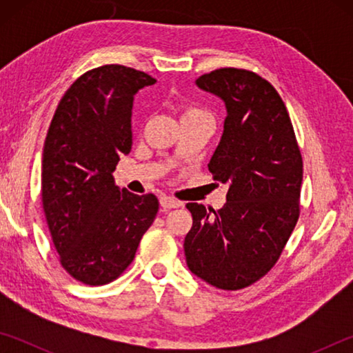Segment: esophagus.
Listing matches in <instances>:
<instances>
[{
	"label": "esophagus",
	"instance_id": "esophagus-1",
	"mask_svg": "<svg viewBox=\"0 0 353 353\" xmlns=\"http://www.w3.org/2000/svg\"><path fill=\"white\" fill-rule=\"evenodd\" d=\"M160 205H162L163 208H177V207L182 205V202L174 199V198H171V196L165 194V196H162V198H160Z\"/></svg>",
	"mask_w": 353,
	"mask_h": 353
}]
</instances>
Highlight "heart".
<instances>
[{
  "label": "heart",
  "instance_id": "b5f03b06",
  "mask_svg": "<svg viewBox=\"0 0 353 353\" xmlns=\"http://www.w3.org/2000/svg\"><path fill=\"white\" fill-rule=\"evenodd\" d=\"M207 115L204 110L198 109V107H185L182 112V118H191V117H202Z\"/></svg>",
  "mask_w": 353,
  "mask_h": 353
}]
</instances>
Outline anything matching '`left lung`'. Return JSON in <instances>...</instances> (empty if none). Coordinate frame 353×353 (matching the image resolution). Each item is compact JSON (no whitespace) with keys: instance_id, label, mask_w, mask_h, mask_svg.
I'll return each instance as SVG.
<instances>
[{"instance_id":"obj_1","label":"left lung","mask_w":353,"mask_h":353,"mask_svg":"<svg viewBox=\"0 0 353 353\" xmlns=\"http://www.w3.org/2000/svg\"><path fill=\"white\" fill-rule=\"evenodd\" d=\"M224 101L227 117L208 170L229 185L219 210L190 202L183 249L190 271L235 291L276 265L299 219L302 155L276 88L248 70L219 68L196 79Z\"/></svg>"}]
</instances>
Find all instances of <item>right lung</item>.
<instances>
[{"mask_svg":"<svg viewBox=\"0 0 353 353\" xmlns=\"http://www.w3.org/2000/svg\"><path fill=\"white\" fill-rule=\"evenodd\" d=\"M155 83L143 71L104 65L82 74L59 103L41 160V202L59 259L71 277L105 285L132 263L154 223V194L119 190L113 171L132 148L137 92Z\"/></svg>","mask_w":353,"mask_h":353,"instance_id":"right-lung-1","label":"right lung"}]
</instances>
